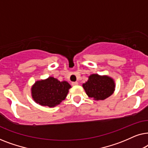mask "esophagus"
Listing matches in <instances>:
<instances>
[{"instance_id":"34e87169","label":"esophagus","mask_w":148,"mask_h":148,"mask_svg":"<svg viewBox=\"0 0 148 148\" xmlns=\"http://www.w3.org/2000/svg\"><path fill=\"white\" fill-rule=\"evenodd\" d=\"M77 85H78V82H72V86H77Z\"/></svg>"}]
</instances>
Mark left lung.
<instances>
[{
  "label": "left lung",
  "instance_id": "left-lung-1",
  "mask_svg": "<svg viewBox=\"0 0 148 148\" xmlns=\"http://www.w3.org/2000/svg\"><path fill=\"white\" fill-rule=\"evenodd\" d=\"M83 88L90 98L95 100H103L114 93L115 83L112 78L107 75H90L88 82L83 84Z\"/></svg>",
  "mask_w": 148,
  "mask_h": 148
}]
</instances>
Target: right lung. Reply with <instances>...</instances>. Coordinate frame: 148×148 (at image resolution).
I'll return each mask as SVG.
<instances>
[{
  "label": "right lung",
  "mask_w": 148,
  "mask_h": 148,
  "mask_svg": "<svg viewBox=\"0 0 148 148\" xmlns=\"http://www.w3.org/2000/svg\"><path fill=\"white\" fill-rule=\"evenodd\" d=\"M71 88L67 82H60L52 77L37 81L32 87V96L41 106L54 107L60 104Z\"/></svg>",
  "instance_id": "add662e5"
}]
</instances>
